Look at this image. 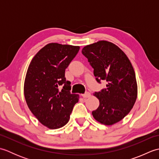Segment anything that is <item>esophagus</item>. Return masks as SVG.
<instances>
[{"label": "esophagus", "mask_w": 159, "mask_h": 159, "mask_svg": "<svg viewBox=\"0 0 159 159\" xmlns=\"http://www.w3.org/2000/svg\"><path fill=\"white\" fill-rule=\"evenodd\" d=\"M83 97L85 98H89L91 97V93L89 92H86L85 94H83Z\"/></svg>", "instance_id": "1"}]
</instances>
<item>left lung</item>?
<instances>
[{
    "mask_svg": "<svg viewBox=\"0 0 159 159\" xmlns=\"http://www.w3.org/2000/svg\"><path fill=\"white\" fill-rule=\"evenodd\" d=\"M93 68L96 80H104L107 88L95 92L100 105L92 111L94 119L111 126L130 113L137 97V83L133 67L126 54L113 43L101 40L82 50Z\"/></svg>",
    "mask_w": 159,
    "mask_h": 159,
    "instance_id": "8db88e82",
    "label": "left lung"
}]
</instances>
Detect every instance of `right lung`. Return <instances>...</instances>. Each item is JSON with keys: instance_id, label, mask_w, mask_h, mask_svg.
Here are the masks:
<instances>
[{"instance_id": "1", "label": "right lung", "mask_w": 159, "mask_h": 159, "mask_svg": "<svg viewBox=\"0 0 159 159\" xmlns=\"http://www.w3.org/2000/svg\"><path fill=\"white\" fill-rule=\"evenodd\" d=\"M79 49V46L50 43L39 50L29 66L24 83L26 102L39 122L50 129L65 126L79 102V95L70 93L65 70Z\"/></svg>"}]
</instances>
